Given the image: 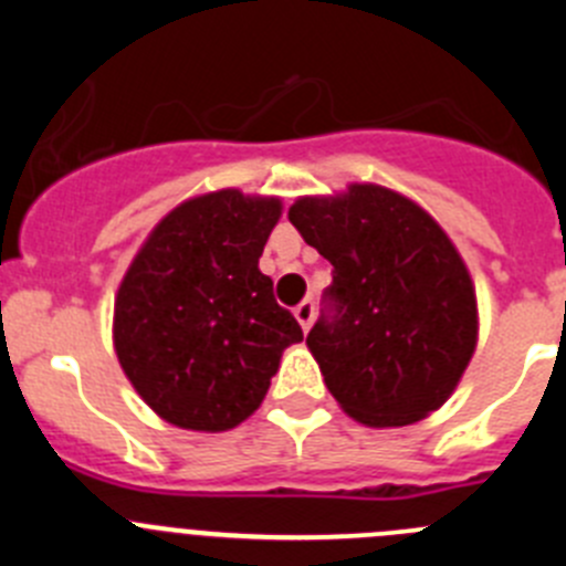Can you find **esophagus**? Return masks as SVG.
Returning <instances> with one entry per match:
<instances>
[{
  "instance_id": "1",
  "label": "esophagus",
  "mask_w": 566,
  "mask_h": 566,
  "mask_svg": "<svg viewBox=\"0 0 566 566\" xmlns=\"http://www.w3.org/2000/svg\"><path fill=\"white\" fill-rule=\"evenodd\" d=\"M294 317H297L300 328H303V332H308V328H312V323H314V303H312V300H303V303L294 308Z\"/></svg>"
}]
</instances>
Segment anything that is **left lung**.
Wrapping results in <instances>:
<instances>
[{
	"label": "left lung",
	"instance_id": "1",
	"mask_svg": "<svg viewBox=\"0 0 566 566\" xmlns=\"http://www.w3.org/2000/svg\"><path fill=\"white\" fill-rule=\"evenodd\" d=\"M289 221L334 266V314L314 323L306 345L339 408L368 428L439 411L479 339L476 289L448 232L379 184L303 195Z\"/></svg>",
	"mask_w": 566,
	"mask_h": 566
}]
</instances>
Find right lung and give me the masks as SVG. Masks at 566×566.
I'll return each instance as SVG.
<instances>
[{"instance_id": "obj_1", "label": "right lung", "mask_w": 566, "mask_h": 566, "mask_svg": "<svg viewBox=\"0 0 566 566\" xmlns=\"http://www.w3.org/2000/svg\"><path fill=\"white\" fill-rule=\"evenodd\" d=\"M283 214L274 195L214 189L167 212L115 292L113 345L138 397L184 431L252 417L280 357L303 339L258 269Z\"/></svg>"}]
</instances>
